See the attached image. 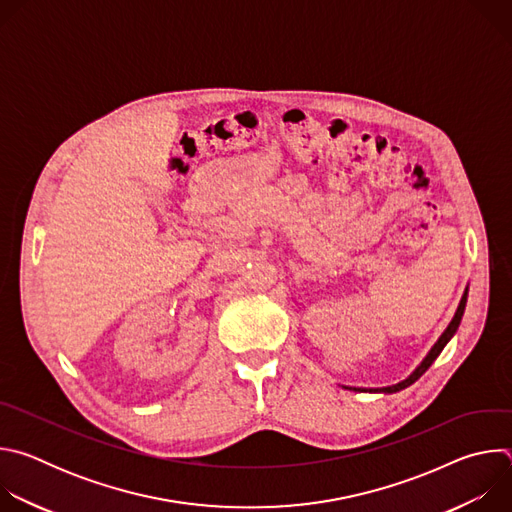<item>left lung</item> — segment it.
<instances>
[{"mask_svg": "<svg viewBox=\"0 0 512 512\" xmlns=\"http://www.w3.org/2000/svg\"><path fill=\"white\" fill-rule=\"evenodd\" d=\"M466 302H468V287H466V291H464V296H462V300H460V306H458V310H456L452 322H450L448 328L444 330V334H442L440 338H437V342L431 346V350H429L427 356L421 360L419 367H417L405 381H401V383H397V385H391V387H383V389H371V391H375V393H397V391H401V389L413 385V383L431 367L433 360H435L437 356H440V352L444 350V346H446V344L452 340V336L456 334V330H458V326H460V322H462L464 310H466ZM354 391H364V389H354Z\"/></svg>", "mask_w": 512, "mask_h": 512, "instance_id": "obj_1", "label": "left lung"}]
</instances>
